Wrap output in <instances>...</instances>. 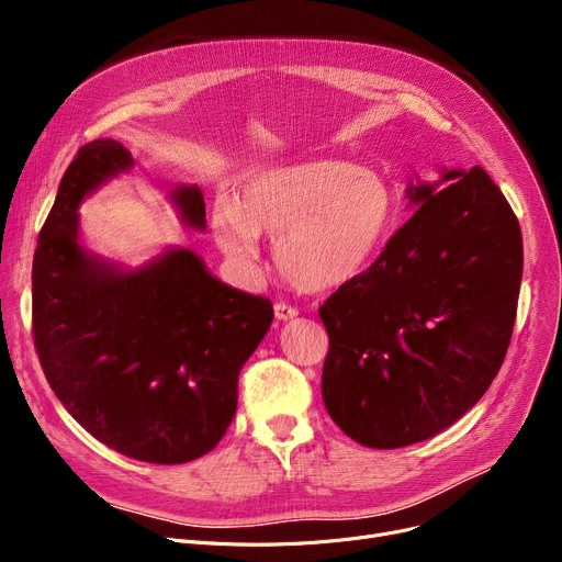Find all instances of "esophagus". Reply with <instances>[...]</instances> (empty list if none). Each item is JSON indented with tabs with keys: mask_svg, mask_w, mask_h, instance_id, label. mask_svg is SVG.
Instances as JSON below:
<instances>
[{
	"mask_svg": "<svg viewBox=\"0 0 562 562\" xmlns=\"http://www.w3.org/2000/svg\"><path fill=\"white\" fill-rule=\"evenodd\" d=\"M276 318L278 321H289V318H296L299 316V307H293L289 303H276Z\"/></svg>",
	"mask_w": 562,
	"mask_h": 562,
	"instance_id": "obj_1",
	"label": "esophagus"
}]
</instances>
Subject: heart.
<instances>
[{"label": "heart", "mask_w": 562, "mask_h": 562, "mask_svg": "<svg viewBox=\"0 0 562 562\" xmlns=\"http://www.w3.org/2000/svg\"><path fill=\"white\" fill-rule=\"evenodd\" d=\"M396 223L392 187L335 159L255 170L236 187L234 200L218 198L210 212L216 246L239 269H255L257 236H271L284 278L310 293L337 291L364 276Z\"/></svg>", "instance_id": "b5f03b06"}]
</instances>
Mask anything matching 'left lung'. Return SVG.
Returning <instances> with one entry per match:
<instances>
[{
    "mask_svg": "<svg viewBox=\"0 0 562 562\" xmlns=\"http://www.w3.org/2000/svg\"><path fill=\"white\" fill-rule=\"evenodd\" d=\"M407 198L415 216L318 307L330 337L323 403L371 449L424 441L474 407L517 316L521 229L492 177L445 168L435 184H409Z\"/></svg>",
    "mask_w": 562,
    "mask_h": 562,
    "instance_id": "left-lung-1",
    "label": "left lung"
}]
</instances>
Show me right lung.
Returning <instances> with one entry per match:
<instances>
[{
	"mask_svg": "<svg viewBox=\"0 0 562 562\" xmlns=\"http://www.w3.org/2000/svg\"><path fill=\"white\" fill-rule=\"evenodd\" d=\"M134 159L98 138L68 166L32 269L34 344L52 392L95 439L134 460L182 464L210 453L236 412V382L273 305L223 284L189 248L123 269L79 241L81 200ZM204 229L198 187L170 193Z\"/></svg>",
	"mask_w": 562,
	"mask_h": 562,
	"instance_id": "obj_1",
	"label": "right lung"
}]
</instances>
